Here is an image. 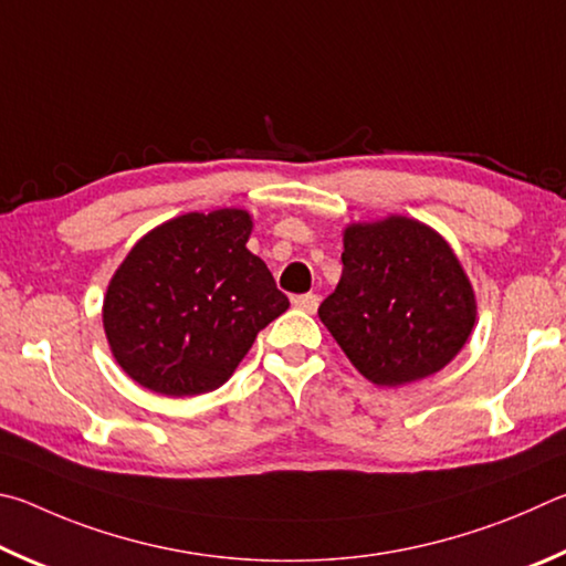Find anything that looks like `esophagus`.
<instances>
[{"label":"esophagus","mask_w":566,"mask_h":566,"mask_svg":"<svg viewBox=\"0 0 566 566\" xmlns=\"http://www.w3.org/2000/svg\"><path fill=\"white\" fill-rule=\"evenodd\" d=\"M293 305H295V308L305 311V313H315V311H318V305H321V298L315 293H303V295H295Z\"/></svg>","instance_id":"1"}]
</instances>
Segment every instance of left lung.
<instances>
[{"instance_id": "obj_1", "label": "left lung", "mask_w": 566, "mask_h": 566, "mask_svg": "<svg viewBox=\"0 0 566 566\" xmlns=\"http://www.w3.org/2000/svg\"><path fill=\"white\" fill-rule=\"evenodd\" d=\"M318 315L360 375L398 388L440 373L462 350L478 303L438 231L388 216L345 228L340 283Z\"/></svg>"}]
</instances>
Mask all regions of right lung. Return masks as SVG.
<instances>
[{"label":"right lung","mask_w":566,"mask_h":566,"mask_svg":"<svg viewBox=\"0 0 566 566\" xmlns=\"http://www.w3.org/2000/svg\"><path fill=\"white\" fill-rule=\"evenodd\" d=\"M241 208L171 218L138 241L104 295L108 348L128 378L168 398L211 392L255 335L289 311Z\"/></svg>","instance_id":"add662e5"}]
</instances>
